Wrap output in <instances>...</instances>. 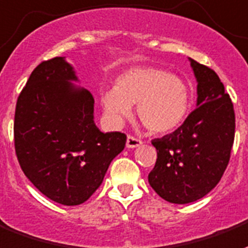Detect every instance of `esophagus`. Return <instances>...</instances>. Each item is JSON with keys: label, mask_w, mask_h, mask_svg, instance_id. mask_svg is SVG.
<instances>
[{"label": "esophagus", "mask_w": 248, "mask_h": 248, "mask_svg": "<svg viewBox=\"0 0 248 248\" xmlns=\"http://www.w3.org/2000/svg\"><path fill=\"white\" fill-rule=\"evenodd\" d=\"M142 144V141L139 139H136L133 136H128V139H126V148L128 149H135L137 146Z\"/></svg>", "instance_id": "esophagus-1"}]
</instances>
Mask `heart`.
<instances>
[{
	"label": "heart",
	"mask_w": 248,
	"mask_h": 248,
	"mask_svg": "<svg viewBox=\"0 0 248 248\" xmlns=\"http://www.w3.org/2000/svg\"><path fill=\"white\" fill-rule=\"evenodd\" d=\"M107 122L119 126L131 116L137 104V115L153 133H169L179 128L189 109L187 83L178 76L153 66H137L123 72L115 87L100 94Z\"/></svg>",
	"instance_id": "1"
}]
</instances>
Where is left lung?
I'll use <instances>...</instances> for the list:
<instances>
[{"instance_id": "left-lung-1", "label": "left lung", "mask_w": 248, "mask_h": 248, "mask_svg": "<svg viewBox=\"0 0 248 248\" xmlns=\"http://www.w3.org/2000/svg\"><path fill=\"white\" fill-rule=\"evenodd\" d=\"M197 81L196 108L170 135L153 140L157 162L149 184L172 204L202 199L226 170L235 132L232 99L215 70L189 59Z\"/></svg>"}]
</instances>
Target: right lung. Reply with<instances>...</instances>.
<instances>
[{
	"mask_svg": "<svg viewBox=\"0 0 248 248\" xmlns=\"http://www.w3.org/2000/svg\"><path fill=\"white\" fill-rule=\"evenodd\" d=\"M65 57L43 61L18 96L14 145L27 179L62 205H79L103 182L125 146L120 132L103 133L94 123V98L76 86Z\"/></svg>",
	"mask_w": 248,
	"mask_h": 248,
	"instance_id": "right-lung-1",
	"label": "right lung"
}]
</instances>
